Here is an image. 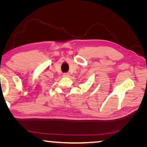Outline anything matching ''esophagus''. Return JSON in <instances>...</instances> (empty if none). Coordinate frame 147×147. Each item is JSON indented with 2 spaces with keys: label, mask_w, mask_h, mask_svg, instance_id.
<instances>
[{
  "label": "esophagus",
  "mask_w": 147,
  "mask_h": 147,
  "mask_svg": "<svg viewBox=\"0 0 147 147\" xmlns=\"http://www.w3.org/2000/svg\"><path fill=\"white\" fill-rule=\"evenodd\" d=\"M63 76L64 77H66V78H67V77L69 76V73H63Z\"/></svg>",
  "instance_id": "34e87169"
}]
</instances>
